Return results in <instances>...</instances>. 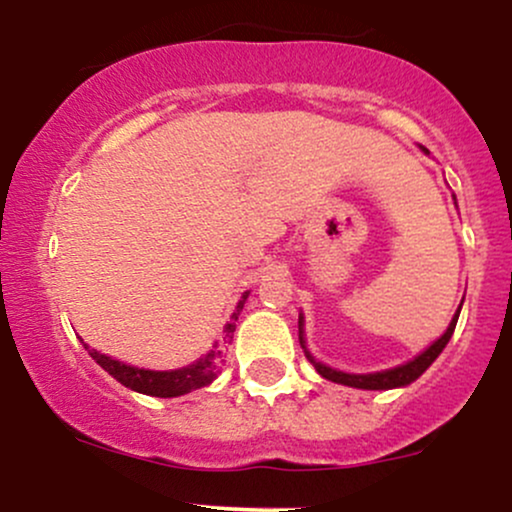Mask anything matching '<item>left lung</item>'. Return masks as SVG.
I'll return each mask as SVG.
<instances>
[{
    "mask_svg": "<svg viewBox=\"0 0 512 512\" xmlns=\"http://www.w3.org/2000/svg\"><path fill=\"white\" fill-rule=\"evenodd\" d=\"M462 308V305H460ZM457 317H460V313H455V317H452L448 332L443 334V337L438 339V342H433L428 349L424 351L421 356H416L414 361L404 363V366H397V368H390V370H383V373H368V375H349V373H342V370H334L330 366H325V363H317L313 356L305 351V356L310 358V363H313L317 373L322 375V378L332 380V383H339V385H349V387H358V390H392V387H402V385H409L414 383L416 378H419L424 370L431 366L433 361H436L440 351L445 349V344L450 342L452 332H455V325H457ZM301 337V344H303V332L298 334Z\"/></svg>",
    "mask_w": 512,
    "mask_h": 512,
    "instance_id": "8db88e82",
    "label": "left lung"
}]
</instances>
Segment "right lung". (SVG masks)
Here are the masks:
<instances>
[{
	"mask_svg": "<svg viewBox=\"0 0 512 512\" xmlns=\"http://www.w3.org/2000/svg\"><path fill=\"white\" fill-rule=\"evenodd\" d=\"M245 298H248V293H245L243 301L238 303V310L233 313V322H228L226 325V337H231V334L236 332V320H238L240 310H243ZM86 349H88V354H91L93 361H96L103 370H108L117 383L129 387V390H137V392H142V395H151V397H180V395H187V392H192V390H199V387L209 385L211 380L216 378L214 361L221 356V351H211V354L199 358L197 363H192V366H187V368L144 370V368L125 366V363L115 361V358L98 354V351L91 349V346H86Z\"/></svg>",
	"mask_w": 512,
	"mask_h": 512,
	"instance_id": "right-lung-1",
	"label": "right lung"
}]
</instances>
